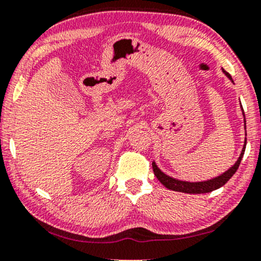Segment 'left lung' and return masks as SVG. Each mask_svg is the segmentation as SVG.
I'll use <instances>...</instances> for the list:
<instances>
[{
  "label": "left lung",
  "mask_w": 261,
  "mask_h": 261,
  "mask_svg": "<svg viewBox=\"0 0 261 261\" xmlns=\"http://www.w3.org/2000/svg\"><path fill=\"white\" fill-rule=\"evenodd\" d=\"M222 72L224 73V76H226L228 80L231 81V83H234L229 73L226 72L223 69H222ZM241 112H242V116H244V123H245V141H244V146H242L240 155H239L237 162H235L233 165L229 167V169L226 170L221 174H219V176L210 178V179L199 180V181H188V180L176 179V178L167 176L166 173H164L163 171L160 170L158 166H156V163L153 160V163H152L153 171H154L155 177L158 178V180L160 181V183H162L166 189H169V190L185 192V194H206V192H212L214 190L220 189L221 187H223V185L230 179L231 176L237 172L238 167L241 163L242 156H244V154H245L246 144H247L246 135H247V133H246V119H245V113H244V109H242V107H241Z\"/></svg>",
  "instance_id": "obj_1"
}]
</instances>
